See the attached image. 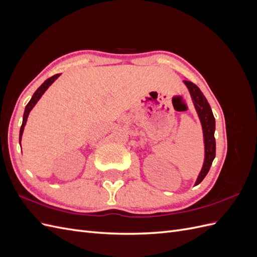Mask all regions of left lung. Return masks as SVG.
Masks as SVG:
<instances>
[{"instance_id": "obj_1", "label": "left lung", "mask_w": 257, "mask_h": 257, "mask_svg": "<svg viewBox=\"0 0 257 257\" xmlns=\"http://www.w3.org/2000/svg\"><path fill=\"white\" fill-rule=\"evenodd\" d=\"M184 83L188 87L190 94L192 96L194 106L196 108V111L201 122L204 132V142H205V162L201 172L197 178L195 185L199 184L204 180V178L207 176L210 167H211L212 162L215 158V138H214V131H215V120L210 107L207 98L203 94V92L191 81L184 80Z\"/></svg>"}]
</instances>
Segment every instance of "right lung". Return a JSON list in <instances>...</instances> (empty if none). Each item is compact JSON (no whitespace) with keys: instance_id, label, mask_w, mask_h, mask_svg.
I'll list each match as a JSON object with an SVG mask.
<instances>
[{"instance_id":"add662e5","label":"right lung","mask_w":257,"mask_h":257,"mask_svg":"<svg viewBox=\"0 0 257 257\" xmlns=\"http://www.w3.org/2000/svg\"><path fill=\"white\" fill-rule=\"evenodd\" d=\"M59 76H60V74H57V75H54V76L50 77V78H48L47 80H45V81H44V83L41 85V87L38 88V89L35 91V93H34V94H33L32 98L30 99V102H29V103H28V105L26 106L25 113H23L22 125H21V127H20V134H19V143L21 142V136H22V133H23V130H25V125H26V123H27V120H28V116H29V113H30V111L32 110V108L35 106V104L37 103V100L42 97V95L44 94L45 91L49 88V85H50V84H51V83H52L54 80H56Z\"/></svg>"}]
</instances>
